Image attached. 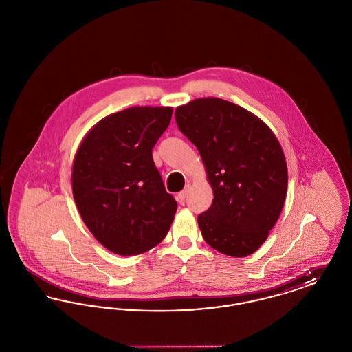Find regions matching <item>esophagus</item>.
I'll list each match as a JSON object with an SVG mask.
<instances>
[{
    "mask_svg": "<svg viewBox=\"0 0 352 352\" xmlns=\"http://www.w3.org/2000/svg\"><path fill=\"white\" fill-rule=\"evenodd\" d=\"M187 192H188V187H186L184 191H181V192L178 194V201H179V203H184V199L187 198Z\"/></svg>",
    "mask_w": 352,
    "mask_h": 352,
    "instance_id": "obj_1",
    "label": "esophagus"
}]
</instances>
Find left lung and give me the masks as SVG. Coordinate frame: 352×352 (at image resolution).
Returning a JSON list of instances; mask_svg holds the SVG:
<instances>
[{"label": "left lung", "instance_id": "8db88e82", "mask_svg": "<svg viewBox=\"0 0 352 352\" xmlns=\"http://www.w3.org/2000/svg\"><path fill=\"white\" fill-rule=\"evenodd\" d=\"M179 131L197 146L214 190L198 217L203 239L234 257L257 251L281 214L287 168L280 142L251 112L207 98L178 107Z\"/></svg>", "mask_w": 352, "mask_h": 352}]
</instances>
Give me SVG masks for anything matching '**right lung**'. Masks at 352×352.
Wrapping results in <instances>:
<instances>
[{
	"mask_svg": "<svg viewBox=\"0 0 352 352\" xmlns=\"http://www.w3.org/2000/svg\"><path fill=\"white\" fill-rule=\"evenodd\" d=\"M173 115L133 107L102 118L85 135L72 168V194L85 226L113 253L148 251L166 236L177 211L151 151Z\"/></svg>",
	"mask_w": 352,
	"mask_h": 352,
	"instance_id": "obj_1",
	"label": "right lung"
}]
</instances>
